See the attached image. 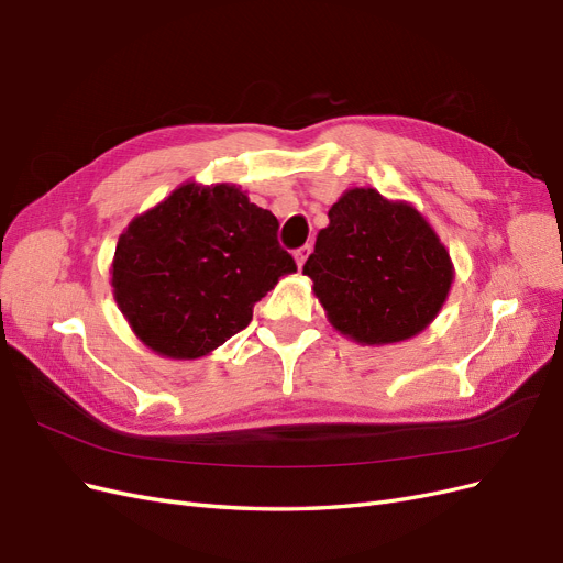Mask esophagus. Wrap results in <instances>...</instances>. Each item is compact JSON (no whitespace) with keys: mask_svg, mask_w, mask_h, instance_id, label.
Masks as SVG:
<instances>
[{"mask_svg":"<svg viewBox=\"0 0 563 563\" xmlns=\"http://www.w3.org/2000/svg\"><path fill=\"white\" fill-rule=\"evenodd\" d=\"M308 255H310V245H301L299 250H295V260H297V266H299V268L306 264Z\"/></svg>","mask_w":563,"mask_h":563,"instance_id":"obj_1","label":"esophagus"}]
</instances>
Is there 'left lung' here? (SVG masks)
<instances>
[{
    "label": "left lung",
    "instance_id": "8db88e82",
    "mask_svg": "<svg viewBox=\"0 0 563 563\" xmlns=\"http://www.w3.org/2000/svg\"><path fill=\"white\" fill-rule=\"evenodd\" d=\"M303 276L339 334L389 345L418 336L441 313L454 266L412 203L352 187L329 208Z\"/></svg>",
    "mask_w": 563,
    "mask_h": 563
}]
</instances>
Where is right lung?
<instances>
[{"label":"right lung","mask_w":563,"mask_h":563,"mask_svg":"<svg viewBox=\"0 0 563 563\" xmlns=\"http://www.w3.org/2000/svg\"><path fill=\"white\" fill-rule=\"evenodd\" d=\"M276 232V216L236 185H178L118 239L111 287L120 313L159 357L211 355L297 271Z\"/></svg>","instance_id":"1"}]
</instances>
